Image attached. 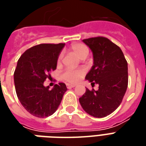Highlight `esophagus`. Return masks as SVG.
Instances as JSON below:
<instances>
[{"mask_svg": "<svg viewBox=\"0 0 146 146\" xmlns=\"http://www.w3.org/2000/svg\"><path fill=\"white\" fill-rule=\"evenodd\" d=\"M75 84H66L67 88H74L75 87Z\"/></svg>", "mask_w": 146, "mask_h": 146, "instance_id": "esophagus-1", "label": "esophagus"}]
</instances>
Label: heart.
I'll return each mask as SVG.
<instances>
[{
	"instance_id": "heart-1",
	"label": "heart",
	"mask_w": 146,
	"mask_h": 146,
	"mask_svg": "<svg viewBox=\"0 0 146 146\" xmlns=\"http://www.w3.org/2000/svg\"><path fill=\"white\" fill-rule=\"evenodd\" d=\"M71 51L73 52V54L76 55L77 57L79 58L80 59H84L88 57V48L83 44H73L71 48H70ZM62 58V54H59L58 58V62L59 63L60 61ZM84 70L83 69H79V70H66L63 73H62V79L66 81L68 83H71V84H75L77 83L80 80V79L84 76Z\"/></svg>"
}]
</instances>
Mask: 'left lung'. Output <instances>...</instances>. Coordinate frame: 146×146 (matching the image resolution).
<instances>
[{
  "label": "left lung",
  "instance_id": "obj_1",
  "mask_svg": "<svg viewBox=\"0 0 146 146\" xmlns=\"http://www.w3.org/2000/svg\"><path fill=\"white\" fill-rule=\"evenodd\" d=\"M93 54V66L85 80L98 84L97 91H89L79 98L83 110L89 115L102 118L118 108L128 84L127 62L121 49L106 37L83 40Z\"/></svg>",
  "mask_w": 146,
  "mask_h": 146
}]
</instances>
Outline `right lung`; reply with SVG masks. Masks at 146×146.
<instances>
[{
    "mask_svg": "<svg viewBox=\"0 0 146 146\" xmlns=\"http://www.w3.org/2000/svg\"><path fill=\"white\" fill-rule=\"evenodd\" d=\"M65 44H41L29 48L18 60L14 73L15 92L26 110L36 117L52 115L59 106L67 88L59 83L51 89L44 85L57 66Z\"/></svg>",
    "mask_w": 146,
    "mask_h": 146,
    "instance_id": "1",
    "label": "right lung"
}]
</instances>
